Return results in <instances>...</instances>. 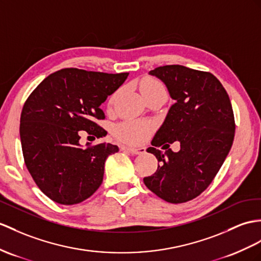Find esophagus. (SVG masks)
<instances>
[{"label": "esophagus", "mask_w": 261, "mask_h": 261, "mask_svg": "<svg viewBox=\"0 0 261 261\" xmlns=\"http://www.w3.org/2000/svg\"><path fill=\"white\" fill-rule=\"evenodd\" d=\"M123 149L129 151L133 155H141L145 151L144 148H135V147H123Z\"/></svg>", "instance_id": "esophagus-1"}]
</instances>
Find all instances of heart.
<instances>
[{"label":"heart","instance_id":"1","mask_svg":"<svg viewBox=\"0 0 261 261\" xmlns=\"http://www.w3.org/2000/svg\"><path fill=\"white\" fill-rule=\"evenodd\" d=\"M164 88L160 82L154 79H144L141 82V91L149 92ZM152 125L145 120H126L119 124L115 128V136L120 142L128 144H139L144 142L150 134Z\"/></svg>","mask_w":261,"mask_h":261}]
</instances>
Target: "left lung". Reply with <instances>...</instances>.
Returning a JSON list of instances; mask_svg holds the SVG:
<instances>
[{"label":"left lung","instance_id":"obj_1","mask_svg":"<svg viewBox=\"0 0 261 261\" xmlns=\"http://www.w3.org/2000/svg\"><path fill=\"white\" fill-rule=\"evenodd\" d=\"M166 84L175 103L147 149L160 162L144 184L160 198L181 204L211 185L229 152L234 117L229 96L209 72L182 65H165L149 72ZM178 140L181 150L169 148ZM163 146L165 152L156 147Z\"/></svg>","mask_w":261,"mask_h":261}]
</instances>
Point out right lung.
Listing matches in <instances>:
<instances>
[{
    "mask_svg": "<svg viewBox=\"0 0 261 261\" xmlns=\"http://www.w3.org/2000/svg\"><path fill=\"white\" fill-rule=\"evenodd\" d=\"M127 76L63 68L44 79L24 103L20 124L24 163L37 187L57 204H80L103 181L106 158L118 147L87 143L83 148L79 132L94 138L107 134L97 124L105 118L100 105Z\"/></svg>",
    "mask_w": 261,
    "mask_h": 261,
    "instance_id": "1",
    "label": "right lung"
}]
</instances>
